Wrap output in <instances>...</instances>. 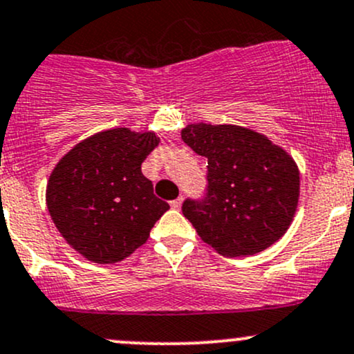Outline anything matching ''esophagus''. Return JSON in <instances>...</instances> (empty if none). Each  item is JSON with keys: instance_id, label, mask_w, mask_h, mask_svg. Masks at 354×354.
Masks as SVG:
<instances>
[{"instance_id": "1", "label": "esophagus", "mask_w": 354, "mask_h": 354, "mask_svg": "<svg viewBox=\"0 0 354 354\" xmlns=\"http://www.w3.org/2000/svg\"><path fill=\"white\" fill-rule=\"evenodd\" d=\"M181 203H183V198H176V200H173V201H171V208H174V209H178V208H180L181 207Z\"/></svg>"}]
</instances>
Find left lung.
<instances>
[{
  "instance_id": "left-lung-1",
  "label": "left lung",
  "mask_w": 354,
  "mask_h": 354,
  "mask_svg": "<svg viewBox=\"0 0 354 354\" xmlns=\"http://www.w3.org/2000/svg\"><path fill=\"white\" fill-rule=\"evenodd\" d=\"M181 139L208 159V193L186 200L183 215L225 257H248L274 245L292 223L299 168L267 136L234 124H188Z\"/></svg>"
}]
</instances>
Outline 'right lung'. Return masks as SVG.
Wrapping results in <instances>:
<instances>
[{"label":"right lung","instance_id":"right-lung-1","mask_svg":"<svg viewBox=\"0 0 354 354\" xmlns=\"http://www.w3.org/2000/svg\"><path fill=\"white\" fill-rule=\"evenodd\" d=\"M158 145L153 131H100L77 142L50 173L46 208L65 242L84 259L115 263L129 257L169 209L141 171Z\"/></svg>","mask_w":354,"mask_h":354}]
</instances>
